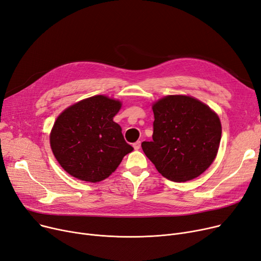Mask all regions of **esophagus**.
<instances>
[{
  "instance_id": "1",
  "label": "esophagus",
  "mask_w": 261,
  "mask_h": 261,
  "mask_svg": "<svg viewBox=\"0 0 261 261\" xmlns=\"http://www.w3.org/2000/svg\"><path fill=\"white\" fill-rule=\"evenodd\" d=\"M133 148H134L135 150H139V149L141 148V142H135V143L133 144Z\"/></svg>"
}]
</instances>
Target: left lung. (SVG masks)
<instances>
[{"mask_svg": "<svg viewBox=\"0 0 261 261\" xmlns=\"http://www.w3.org/2000/svg\"><path fill=\"white\" fill-rule=\"evenodd\" d=\"M151 142L142 148L158 171L173 182L195 179L216 159L221 122L213 110L186 95H168L152 106Z\"/></svg>", "mask_w": 261, "mask_h": 261, "instance_id": "8db88e82", "label": "left lung"}]
</instances>
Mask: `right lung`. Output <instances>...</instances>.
Wrapping results in <instances>:
<instances>
[{
	"label": "right lung",
	"instance_id": "add662e5",
	"mask_svg": "<svg viewBox=\"0 0 261 261\" xmlns=\"http://www.w3.org/2000/svg\"><path fill=\"white\" fill-rule=\"evenodd\" d=\"M121 102L105 95L68 107L55 121L50 148L61 167L76 179L96 183L115 171L133 148L113 117Z\"/></svg>",
	"mask_w": 261,
	"mask_h": 261
}]
</instances>
